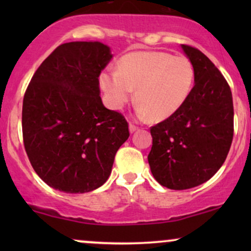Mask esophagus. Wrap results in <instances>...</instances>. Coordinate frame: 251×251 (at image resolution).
Returning <instances> with one entry per match:
<instances>
[{
  "label": "esophagus",
  "mask_w": 251,
  "mask_h": 251,
  "mask_svg": "<svg viewBox=\"0 0 251 251\" xmlns=\"http://www.w3.org/2000/svg\"><path fill=\"white\" fill-rule=\"evenodd\" d=\"M129 132H131V133H133V132H135L138 129V126H135L134 124H132V123H129Z\"/></svg>",
  "instance_id": "obj_1"
}]
</instances>
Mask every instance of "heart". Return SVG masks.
I'll use <instances>...</instances> for the list:
<instances>
[{
    "mask_svg": "<svg viewBox=\"0 0 251 251\" xmlns=\"http://www.w3.org/2000/svg\"><path fill=\"white\" fill-rule=\"evenodd\" d=\"M195 80L186 57L163 51H133L122 57L118 72H103L100 83L112 108L120 109L133 97L138 113L153 120L168 119L183 107Z\"/></svg>",
    "mask_w": 251,
    "mask_h": 251,
    "instance_id": "obj_1",
    "label": "heart"
}]
</instances>
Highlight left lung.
I'll return each mask as SVG.
<instances>
[{"instance_id":"obj_1","label":"left lung","mask_w":251,"mask_h":251,"mask_svg":"<svg viewBox=\"0 0 251 251\" xmlns=\"http://www.w3.org/2000/svg\"><path fill=\"white\" fill-rule=\"evenodd\" d=\"M195 71V86L177 113L151 127L149 164L171 190L201 185L220 170L234 137V105L226 80L197 48L181 45Z\"/></svg>"}]
</instances>
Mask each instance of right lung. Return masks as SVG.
<instances>
[{
    "label": "right lung",
    "instance_id": "right-lung-1",
    "mask_svg": "<svg viewBox=\"0 0 251 251\" xmlns=\"http://www.w3.org/2000/svg\"><path fill=\"white\" fill-rule=\"evenodd\" d=\"M111 59L101 42L63 43L25 89V149L37 176L53 189L85 194L101 186L129 137L125 117L100 98L99 75Z\"/></svg>",
    "mask_w": 251,
    "mask_h": 251
}]
</instances>
